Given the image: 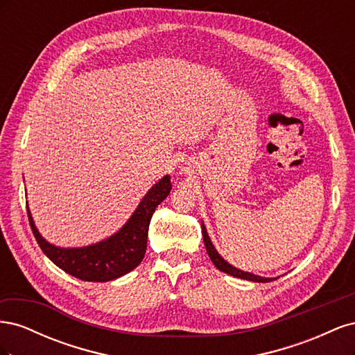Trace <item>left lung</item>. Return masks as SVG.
Returning <instances> with one entry per match:
<instances>
[{
	"mask_svg": "<svg viewBox=\"0 0 355 355\" xmlns=\"http://www.w3.org/2000/svg\"><path fill=\"white\" fill-rule=\"evenodd\" d=\"M201 232H202V240H204V245H206V250L210 256V259L213 262V265L218 268L219 271L232 275V277H237L241 278V280H247V282H253V283H270L272 280H277V278H270V277H261V275H256L252 272H247V271H241L239 268H235L234 265L228 263L227 261L223 259V257L219 254V252L216 250V247L213 245L210 237H209V232L206 230V225L204 222H201Z\"/></svg>",
	"mask_w": 355,
	"mask_h": 355,
	"instance_id": "8db88e82",
	"label": "left lung"
}]
</instances>
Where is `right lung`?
I'll use <instances>...</instances> for the list:
<instances>
[{
  "instance_id": "obj_1",
  "label": "right lung",
  "mask_w": 355,
  "mask_h": 355,
  "mask_svg": "<svg viewBox=\"0 0 355 355\" xmlns=\"http://www.w3.org/2000/svg\"><path fill=\"white\" fill-rule=\"evenodd\" d=\"M171 182L166 175L153 185L123 227L111 237L83 247H59L49 243L35 227L26 202L31 230L49 259L67 274L83 282L106 283L116 280L142 262L146 252L148 228L158 204L170 194Z\"/></svg>"
}]
</instances>
